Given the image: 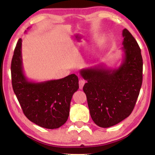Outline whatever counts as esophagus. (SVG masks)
Masks as SVG:
<instances>
[{"label":"esophagus","instance_id":"34e87169","mask_svg":"<svg viewBox=\"0 0 155 155\" xmlns=\"http://www.w3.org/2000/svg\"><path fill=\"white\" fill-rule=\"evenodd\" d=\"M78 84H79V88L83 89L84 84H85V81H84L83 79H81V78H80L79 81H78Z\"/></svg>","mask_w":155,"mask_h":155}]
</instances>
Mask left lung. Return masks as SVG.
I'll return each mask as SVG.
<instances>
[{
    "instance_id": "left-lung-1",
    "label": "left lung",
    "mask_w": 155,
    "mask_h": 155,
    "mask_svg": "<svg viewBox=\"0 0 155 155\" xmlns=\"http://www.w3.org/2000/svg\"><path fill=\"white\" fill-rule=\"evenodd\" d=\"M122 36L124 57L117 69L99 65L80 71L81 77L87 81L83 91L91 117L102 128L112 127L129 116L142 84L141 49L127 28L123 30Z\"/></svg>"
}]
</instances>
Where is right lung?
<instances>
[{
	"label": "right lung",
	"mask_w": 155,
	"mask_h": 155,
	"mask_svg": "<svg viewBox=\"0 0 155 155\" xmlns=\"http://www.w3.org/2000/svg\"><path fill=\"white\" fill-rule=\"evenodd\" d=\"M22 39H19L12 60V87L23 113L27 118L41 127L54 129L66 122L70 102L78 89L74 74L57 80L41 83L28 81L22 61Z\"/></svg>",
	"instance_id": "1"
}]
</instances>
